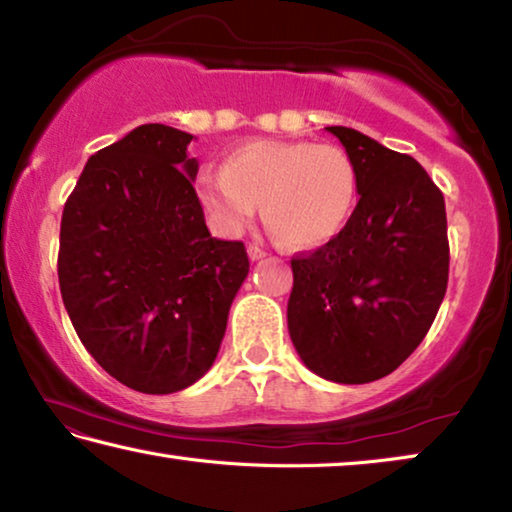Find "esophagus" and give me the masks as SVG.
<instances>
[{
	"instance_id": "1",
	"label": "esophagus",
	"mask_w": 512,
	"mask_h": 512,
	"mask_svg": "<svg viewBox=\"0 0 512 512\" xmlns=\"http://www.w3.org/2000/svg\"><path fill=\"white\" fill-rule=\"evenodd\" d=\"M248 257L253 259V262H257V259L266 257V250H264L262 246H257V244H250V246H248Z\"/></svg>"
}]
</instances>
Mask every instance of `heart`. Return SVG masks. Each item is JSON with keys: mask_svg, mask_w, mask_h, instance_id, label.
Here are the masks:
<instances>
[{"mask_svg": "<svg viewBox=\"0 0 512 512\" xmlns=\"http://www.w3.org/2000/svg\"><path fill=\"white\" fill-rule=\"evenodd\" d=\"M194 189L221 235H239L262 203L264 225L282 246L314 250L348 225L359 176L350 155L334 144L250 140L225 155L223 169L198 171Z\"/></svg>", "mask_w": 512, "mask_h": 512, "instance_id": "obj_1", "label": "heart"}]
</instances>
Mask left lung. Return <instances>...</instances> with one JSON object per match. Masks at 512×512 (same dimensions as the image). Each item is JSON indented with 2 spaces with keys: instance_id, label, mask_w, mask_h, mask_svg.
Here are the masks:
<instances>
[{
  "instance_id": "1",
  "label": "left lung",
  "mask_w": 512,
  "mask_h": 512,
  "mask_svg": "<svg viewBox=\"0 0 512 512\" xmlns=\"http://www.w3.org/2000/svg\"><path fill=\"white\" fill-rule=\"evenodd\" d=\"M327 131L357 167L359 203L329 244L291 259L289 334L318 377L368 384L411 357L445 298V198L411 155L354 128Z\"/></svg>"
}]
</instances>
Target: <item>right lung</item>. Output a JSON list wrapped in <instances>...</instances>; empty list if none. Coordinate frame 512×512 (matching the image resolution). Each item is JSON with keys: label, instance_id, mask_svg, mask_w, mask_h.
<instances>
[{"label": "right lung", "instance_id": "1", "mask_svg": "<svg viewBox=\"0 0 512 512\" xmlns=\"http://www.w3.org/2000/svg\"><path fill=\"white\" fill-rule=\"evenodd\" d=\"M192 140L137 126L92 155L60 221L58 282L76 334L108 375L149 395L212 368L250 268L241 241L207 230Z\"/></svg>", "mask_w": 512, "mask_h": 512}]
</instances>
